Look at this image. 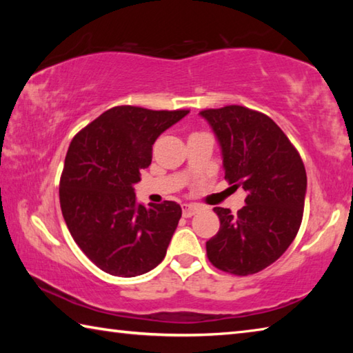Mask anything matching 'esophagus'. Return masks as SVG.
I'll use <instances>...</instances> for the list:
<instances>
[{
  "label": "esophagus",
  "instance_id": "obj_1",
  "mask_svg": "<svg viewBox=\"0 0 353 353\" xmlns=\"http://www.w3.org/2000/svg\"><path fill=\"white\" fill-rule=\"evenodd\" d=\"M198 210H199L198 205H193V204L182 205V214L185 218H191L194 213H198Z\"/></svg>",
  "mask_w": 353,
  "mask_h": 353
}]
</instances>
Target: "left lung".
<instances>
[{"mask_svg": "<svg viewBox=\"0 0 353 353\" xmlns=\"http://www.w3.org/2000/svg\"><path fill=\"white\" fill-rule=\"evenodd\" d=\"M223 154L225 179L246 191V205L232 214L214 207L221 227L207 241L218 270L249 276L282 256L302 223L307 172L301 155L272 119L243 105L202 110Z\"/></svg>", "mask_w": 353, "mask_h": 353, "instance_id": "1", "label": "left lung"}]
</instances>
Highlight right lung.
I'll return each instance as SVG.
<instances>
[{"instance_id":"1","label":"right lung","mask_w":353,"mask_h":353,"mask_svg":"<svg viewBox=\"0 0 353 353\" xmlns=\"http://www.w3.org/2000/svg\"><path fill=\"white\" fill-rule=\"evenodd\" d=\"M190 110L118 105L71 140L59 187L65 223L99 270L135 277L165 259L182 208L172 201L137 204L134 185L152 160V145Z\"/></svg>"}]
</instances>
